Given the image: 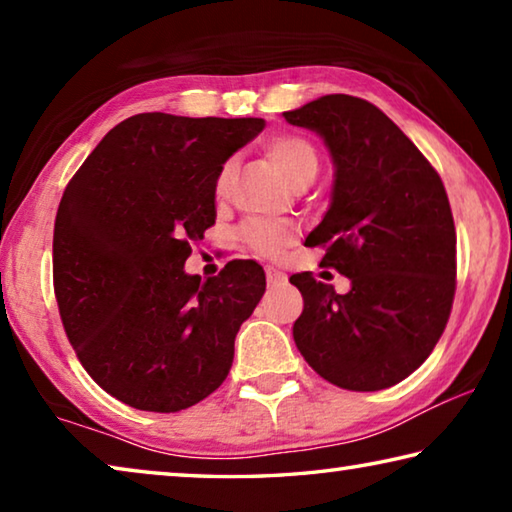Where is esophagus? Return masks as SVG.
<instances>
[{
  "label": "esophagus",
  "mask_w": 512,
  "mask_h": 512,
  "mask_svg": "<svg viewBox=\"0 0 512 512\" xmlns=\"http://www.w3.org/2000/svg\"><path fill=\"white\" fill-rule=\"evenodd\" d=\"M266 282L268 287H282V284L287 282V275H284V271H280L277 266H266Z\"/></svg>",
  "instance_id": "34e87169"
}]
</instances>
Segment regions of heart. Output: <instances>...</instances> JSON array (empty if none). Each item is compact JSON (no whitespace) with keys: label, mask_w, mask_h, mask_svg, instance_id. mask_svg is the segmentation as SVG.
I'll list each match as a JSON object with an SVG mask.
<instances>
[{"label":"heart","mask_w":512,"mask_h":512,"mask_svg":"<svg viewBox=\"0 0 512 512\" xmlns=\"http://www.w3.org/2000/svg\"><path fill=\"white\" fill-rule=\"evenodd\" d=\"M264 151L277 169L284 173L293 187H307L316 178L320 158L311 140L296 133H280L268 137ZM232 185V164L225 162L214 180V196L223 201ZM239 237L244 244L262 257H277L291 244L293 232L287 223L271 219H253L241 225Z\"/></svg>","instance_id":"obj_1"}]
</instances>
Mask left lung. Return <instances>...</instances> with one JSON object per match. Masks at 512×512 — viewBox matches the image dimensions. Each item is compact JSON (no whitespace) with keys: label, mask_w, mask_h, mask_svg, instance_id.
<instances>
[{"label":"left lung","mask_w":512,"mask_h":512,"mask_svg":"<svg viewBox=\"0 0 512 512\" xmlns=\"http://www.w3.org/2000/svg\"><path fill=\"white\" fill-rule=\"evenodd\" d=\"M323 137L334 192L307 246L350 277L341 296L311 273L291 275L305 300L293 341L329 384L381 391L418 370L445 332L456 291V228L443 180L370 101L327 94L284 112Z\"/></svg>","instance_id":"8db88e82"}]
</instances>
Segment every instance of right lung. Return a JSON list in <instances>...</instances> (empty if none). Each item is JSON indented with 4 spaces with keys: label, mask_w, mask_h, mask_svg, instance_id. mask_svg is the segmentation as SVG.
Segmentation results:
<instances>
[{
    "label": "right lung",
    "mask_w": 512,
    "mask_h": 512,
    "mask_svg": "<svg viewBox=\"0 0 512 512\" xmlns=\"http://www.w3.org/2000/svg\"><path fill=\"white\" fill-rule=\"evenodd\" d=\"M264 119L142 112L74 173L54 223V293L76 357L133 409L176 413L228 377L235 336L266 291L262 266L232 259L185 273L214 225V180Z\"/></svg>",
    "instance_id": "1"
}]
</instances>
